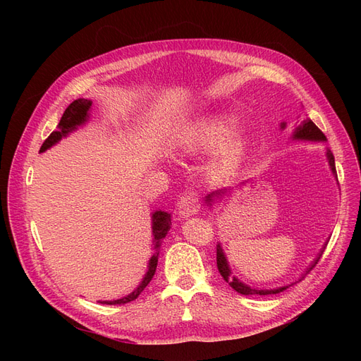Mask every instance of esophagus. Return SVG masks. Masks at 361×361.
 Wrapping results in <instances>:
<instances>
[{"label":"esophagus","instance_id":"34e87169","mask_svg":"<svg viewBox=\"0 0 361 361\" xmlns=\"http://www.w3.org/2000/svg\"><path fill=\"white\" fill-rule=\"evenodd\" d=\"M200 211V200L195 194H185L179 199L178 212L180 216L188 218Z\"/></svg>","mask_w":361,"mask_h":361}]
</instances>
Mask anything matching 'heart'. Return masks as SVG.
Instances as JSON below:
<instances>
[{
	"label": "heart",
	"mask_w": 361,
	"mask_h": 361,
	"mask_svg": "<svg viewBox=\"0 0 361 361\" xmlns=\"http://www.w3.org/2000/svg\"><path fill=\"white\" fill-rule=\"evenodd\" d=\"M241 128L239 118L231 114H218L200 120L187 135L183 146L190 152L218 147L215 155V167L220 170H233L239 166L248 150V141L243 135H235Z\"/></svg>",
	"instance_id": "1"
}]
</instances>
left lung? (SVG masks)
Listing matches in <instances>:
<instances>
[{"mask_svg":"<svg viewBox=\"0 0 361 361\" xmlns=\"http://www.w3.org/2000/svg\"><path fill=\"white\" fill-rule=\"evenodd\" d=\"M281 126L285 128V123H283ZM293 138H298V140H318V141L326 140L322 130L318 126H316L310 118L309 120H304L302 125L297 130H295ZM326 157H329V162H330V166H331V170L336 174L334 157H333V154H331L330 150H329V154H326ZM336 176H337V174H336ZM220 192H223V191H215V194H220ZM212 195H214V192H212ZM318 260H319V257H318ZM318 260L314 262L310 269H313V267L318 264ZM216 268H218V271H220L221 277L228 283V286H231L232 289H235L238 293H241V295H274V293H280L283 290H286L289 288V286H283V288L272 289V290H259V289H253V288L244 285V283L239 281L236 277L231 276V269H228L227 260H226V257L223 255V250L220 248V245H216Z\"/></svg>","mask_w":361,"mask_h":361,"instance_id":"8db88e82","label":"left lung"}]
</instances>
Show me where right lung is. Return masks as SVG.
<instances>
[{"instance_id": "add662e5", "label": "right lung", "mask_w": 361, "mask_h": 361, "mask_svg": "<svg viewBox=\"0 0 361 361\" xmlns=\"http://www.w3.org/2000/svg\"><path fill=\"white\" fill-rule=\"evenodd\" d=\"M92 106V102L87 101V99H76L73 101L68 108L66 111L63 113L61 118H60V123L57 125V130H54L51 133V135L43 141V145L40 147L39 152H45L47 149H49L51 146H54L57 143L59 140H61V137L66 135L71 130H73L76 126H80L81 123H84L87 120V116H89V110ZM152 221H154V238L157 241V247H159V243L162 241L164 238H166L167 232L170 231V226H171V218L170 214L164 212V211H157L152 216ZM158 251L157 253L150 257L149 262V269H147V274L145 276L143 281L140 283V286L133 292L129 293L128 297H123L120 300H114V301H99L101 304H110V305H116V304H126L138 298V295L146 289V286L150 283L152 277L155 276V271H157V265H158Z\"/></svg>"}]
</instances>
